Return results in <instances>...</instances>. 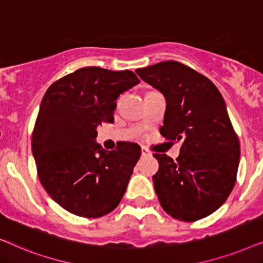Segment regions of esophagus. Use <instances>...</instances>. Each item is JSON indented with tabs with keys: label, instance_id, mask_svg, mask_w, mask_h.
<instances>
[{
	"label": "esophagus",
	"instance_id": "34e87169",
	"mask_svg": "<svg viewBox=\"0 0 263 263\" xmlns=\"http://www.w3.org/2000/svg\"><path fill=\"white\" fill-rule=\"evenodd\" d=\"M141 154H142V157H146V156H152V153H151L147 149V148H145V147H141Z\"/></svg>",
	"mask_w": 263,
	"mask_h": 263
}]
</instances>
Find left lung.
<instances>
[{
	"instance_id": "obj_1",
	"label": "left lung",
	"mask_w": 263,
	"mask_h": 263,
	"mask_svg": "<svg viewBox=\"0 0 263 263\" xmlns=\"http://www.w3.org/2000/svg\"><path fill=\"white\" fill-rule=\"evenodd\" d=\"M135 73L166 100L160 134L181 142L176 160L154 153L153 176L161 207L172 218L195 221L218 210L236 183L240 146L219 89L184 64L166 61Z\"/></svg>"
}]
</instances>
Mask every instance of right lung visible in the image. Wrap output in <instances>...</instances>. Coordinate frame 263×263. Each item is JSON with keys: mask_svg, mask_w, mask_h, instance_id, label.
Instances as JSON below:
<instances>
[{"mask_svg": "<svg viewBox=\"0 0 263 263\" xmlns=\"http://www.w3.org/2000/svg\"><path fill=\"white\" fill-rule=\"evenodd\" d=\"M140 80L132 70L85 67L50 86L32 134L38 177L50 197L79 217H103L121 202L141 148L105 151L97 127L114 122L116 99Z\"/></svg>", "mask_w": 263, "mask_h": 263, "instance_id": "right-lung-1", "label": "right lung"}]
</instances>
